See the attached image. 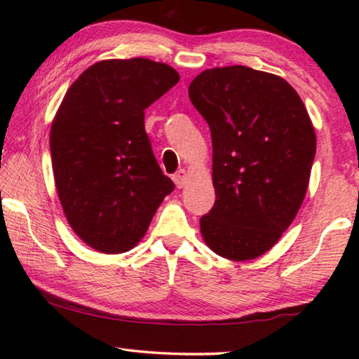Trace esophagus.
Here are the masks:
<instances>
[{"instance_id":"1","label":"esophagus","mask_w":359,"mask_h":359,"mask_svg":"<svg viewBox=\"0 0 359 359\" xmlns=\"http://www.w3.org/2000/svg\"><path fill=\"white\" fill-rule=\"evenodd\" d=\"M172 180H174L175 187L184 188L185 184H187V180H188V175H187L185 169H179V171L172 175Z\"/></svg>"}]
</instances>
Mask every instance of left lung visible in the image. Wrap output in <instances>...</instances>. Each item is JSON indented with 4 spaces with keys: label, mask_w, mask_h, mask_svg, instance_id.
Returning a JSON list of instances; mask_svg holds the SVG:
<instances>
[{
    "label": "left lung",
    "mask_w": 359,
    "mask_h": 359,
    "mask_svg": "<svg viewBox=\"0 0 359 359\" xmlns=\"http://www.w3.org/2000/svg\"><path fill=\"white\" fill-rule=\"evenodd\" d=\"M188 96L212 136L215 204L201 236L231 261L269 252L306 198L317 136L301 96L283 77L247 66L205 69Z\"/></svg>",
    "instance_id": "1"
}]
</instances>
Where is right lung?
I'll use <instances>...</instances> for the list:
<instances>
[{"instance_id":"obj_1","label":"right lung","mask_w":359,"mask_h":359,"mask_svg":"<svg viewBox=\"0 0 359 359\" xmlns=\"http://www.w3.org/2000/svg\"><path fill=\"white\" fill-rule=\"evenodd\" d=\"M149 58L101 60L66 92L50 126L53 179L66 220L93 250L135 248L174 190L144 128V111L179 82Z\"/></svg>"}]
</instances>
